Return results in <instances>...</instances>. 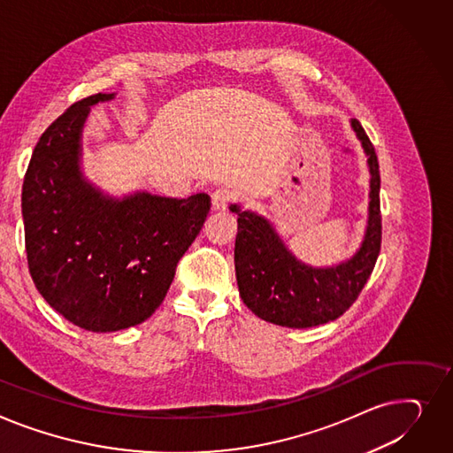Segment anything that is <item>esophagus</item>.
Wrapping results in <instances>:
<instances>
[{"label": "esophagus", "mask_w": 453, "mask_h": 453, "mask_svg": "<svg viewBox=\"0 0 453 453\" xmlns=\"http://www.w3.org/2000/svg\"><path fill=\"white\" fill-rule=\"evenodd\" d=\"M233 200V193L229 189H217L213 195H211V207L213 211H222L227 207V203Z\"/></svg>", "instance_id": "esophagus-1"}]
</instances>
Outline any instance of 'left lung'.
Segmentation results:
<instances>
[{"mask_svg":"<svg viewBox=\"0 0 453 453\" xmlns=\"http://www.w3.org/2000/svg\"><path fill=\"white\" fill-rule=\"evenodd\" d=\"M351 127L365 147L370 165V207L363 244L346 262L313 267L300 262L264 217L229 209L238 217L234 271L244 304L262 320L286 327H311L339 319L355 303L375 267L380 240V174L375 147L358 119Z\"/></svg>","mask_w":453,"mask_h":453,"instance_id":"left-lung-1","label":"left lung"}]
</instances>
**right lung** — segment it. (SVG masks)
Segmentation results:
<instances>
[{"label": "right lung", "mask_w": 453, "mask_h": 453, "mask_svg": "<svg viewBox=\"0 0 453 453\" xmlns=\"http://www.w3.org/2000/svg\"><path fill=\"white\" fill-rule=\"evenodd\" d=\"M112 98L93 95L54 119L33 150L21 191L36 289L52 310L95 334L142 324L157 311L211 207L205 193L118 200L87 182L81 129L90 105Z\"/></svg>", "instance_id": "obj_1"}]
</instances>
